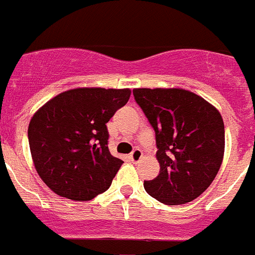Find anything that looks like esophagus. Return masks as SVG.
Returning <instances> with one entry per match:
<instances>
[{"instance_id":"esophagus-1","label":"esophagus","mask_w":255,"mask_h":255,"mask_svg":"<svg viewBox=\"0 0 255 255\" xmlns=\"http://www.w3.org/2000/svg\"><path fill=\"white\" fill-rule=\"evenodd\" d=\"M130 157H131V159L135 162V163H138V162H140V159L143 158V152H141L139 148H136V149L132 150Z\"/></svg>"}]
</instances>
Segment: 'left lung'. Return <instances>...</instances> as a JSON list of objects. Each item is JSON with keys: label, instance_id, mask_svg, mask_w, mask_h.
<instances>
[{"label": "left lung", "instance_id": "left-lung-1", "mask_svg": "<svg viewBox=\"0 0 255 255\" xmlns=\"http://www.w3.org/2000/svg\"><path fill=\"white\" fill-rule=\"evenodd\" d=\"M135 101L155 131L158 176L144 181L150 197L167 206L185 204L206 191L225 153L220 111L181 88H136Z\"/></svg>", "mask_w": 255, "mask_h": 255}]
</instances>
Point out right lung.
<instances>
[{
	"instance_id": "add662e5",
	"label": "right lung",
	"mask_w": 255,
	"mask_h": 255,
	"mask_svg": "<svg viewBox=\"0 0 255 255\" xmlns=\"http://www.w3.org/2000/svg\"><path fill=\"white\" fill-rule=\"evenodd\" d=\"M130 94L129 88H75L33 115L28 128L31 158L53 193L83 202L110 188L124 162L108 150L106 124Z\"/></svg>"
}]
</instances>
